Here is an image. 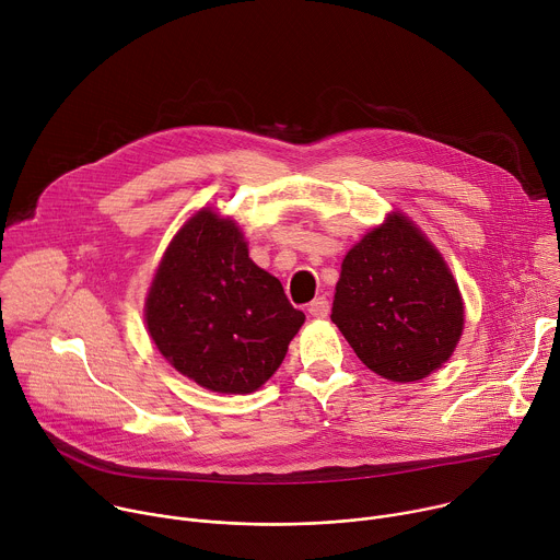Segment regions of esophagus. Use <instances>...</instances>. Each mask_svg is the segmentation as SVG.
Instances as JSON below:
<instances>
[{
  "mask_svg": "<svg viewBox=\"0 0 560 560\" xmlns=\"http://www.w3.org/2000/svg\"><path fill=\"white\" fill-rule=\"evenodd\" d=\"M307 312H310L312 316H316V318H326V316L330 314V301H328L326 296H318V299L310 301Z\"/></svg>",
  "mask_w": 560,
  "mask_h": 560,
  "instance_id": "34e87169",
  "label": "esophagus"
}]
</instances>
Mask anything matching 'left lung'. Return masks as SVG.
Returning <instances> with one entry per match:
<instances>
[{"mask_svg": "<svg viewBox=\"0 0 560 560\" xmlns=\"http://www.w3.org/2000/svg\"><path fill=\"white\" fill-rule=\"evenodd\" d=\"M332 322L372 372L408 383L452 357L463 332V299L419 228L392 214L346 255Z\"/></svg>", "mask_w": 560, "mask_h": 560, "instance_id": "1", "label": "left lung"}]
</instances>
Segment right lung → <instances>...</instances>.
<instances>
[{
  "label": "right lung",
  "mask_w": 560,
  "mask_h": 560,
  "mask_svg": "<svg viewBox=\"0 0 560 560\" xmlns=\"http://www.w3.org/2000/svg\"><path fill=\"white\" fill-rule=\"evenodd\" d=\"M303 322L281 281L253 264L242 230L212 210L197 212L177 232L145 299L159 352L221 394L261 387Z\"/></svg>",
  "instance_id": "right-lung-1"
}]
</instances>
